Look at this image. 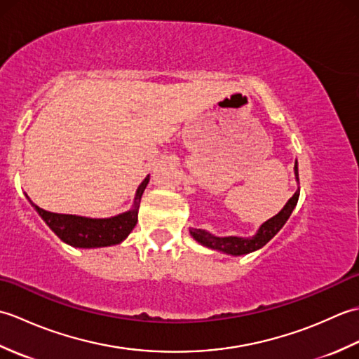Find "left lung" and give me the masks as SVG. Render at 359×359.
Instances as JSON below:
<instances>
[{"label":"left lung","instance_id":"obj_1","mask_svg":"<svg viewBox=\"0 0 359 359\" xmlns=\"http://www.w3.org/2000/svg\"><path fill=\"white\" fill-rule=\"evenodd\" d=\"M294 179L299 185V172H297V162H294ZM297 199H299V187H297L296 193L290 197V201L285 203V207L282 208L276 216L266 220L261 226L257 228V231L251 238H242V236H215L207 230H201V228H189V234L193 236L196 242H199L201 245L220 251V253L231 255V256H243L253 251L261 250L264 245H266L274 236H276L280 228L285 225L288 217L292 216L293 210L297 205Z\"/></svg>","mask_w":359,"mask_h":359}]
</instances>
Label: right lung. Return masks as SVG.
Returning a JSON list of instances; mask_svg holds the SVG:
<instances>
[{
  "instance_id": "add662e5",
  "label": "right lung",
  "mask_w": 359,
  "mask_h": 359,
  "mask_svg": "<svg viewBox=\"0 0 359 359\" xmlns=\"http://www.w3.org/2000/svg\"><path fill=\"white\" fill-rule=\"evenodd\" d=\"M149 182V175L143 179L135 191L133 208L128 210L121 215L104 217V219H93L85 216L75 215H60V212H50L38 207L32 201H27L35 208L38 215L46 222L50 230L55 233L60 239L66 242L67 245L75 248H100L118 245L123 242L129 233L134 230L137 224V216H139L140 199Z\"/></svg>"
}]
</instances>
